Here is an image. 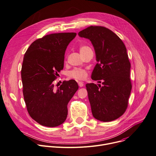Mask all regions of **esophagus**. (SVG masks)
I'll list each match as a JSON object with an SVG mask.
<instances>
[{"label":"esophagus","mask_w":156,"mask_h":156,"mask_svg":"<svg viewBox=\"0 0 156 156\" xmlns=\"http://www.w3.org/2000/svg\"><path fill=\"white\" fill-rule=\"evenodd\" d=\"M78 85L79 87H83V83L82 82H78Z\"/></svg>","instance_id":"esophagus-1"}]
</instances>
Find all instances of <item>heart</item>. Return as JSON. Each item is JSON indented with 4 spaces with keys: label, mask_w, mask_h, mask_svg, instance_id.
I'll return each instance as SVG.
<instances>
[{
    "label": "heart",
    "mask_w": 156,
    "mask_h": 156,
    "mask_svg": "<svg viewBox=\"0 0 156 156\" xmlns=\"http://www.w3.org/2000/svg\"><path fill=\"white\" fill-rule=\"evenodd\" d=\"M79 51L83 56L87 52L92 51L89 46L83 45L79 47ZM68 75L70 78H73L77 80H83L87 77V70L81 68H74V69L69 71Z\"/></svg>",
    "instance_id": "1"
}]
</instances>
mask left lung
I'll list each match as a JSON object with an SVG mask.
<instances>
[{"mask_svg": "<svg viewBox=\"0 0 156 156\" xmlns=\"http://www.w3.org/2000/svg\"><path fill=\"white\" fill-rule=\"evenodd\" d=\"M78 34L94 46L98 63L91 78L103 84L86 86L92 115L100 121H114L126 111L132 89L126 47L114 32L104 27L91 26Z\"/></svg>", "mask_w": 156, "mask_h": 156, "instance_id": "8db88e82", "label": "left lung"}]
</instances>
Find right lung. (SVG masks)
<instances>
[{
	"label": "right lung",
	"instance_id": "add662e5",
	"mask_svg": "<svg viewBox=\"0 0 156 156\" xmlns=\"http://www.w3.org/2000/svg\"><path fill=\"white\" fill-rule=\"evenodd\" d=\"M75 32L51 34L33 42L21 69L23 95L30 116L39 124L54 127L64 122L67 104L79 89L76 81H64L57 89L53 81L64 68V54Z\"/></svg>",
	"mask_w": 156,
	"mask_h": 156
}]
</instances>
